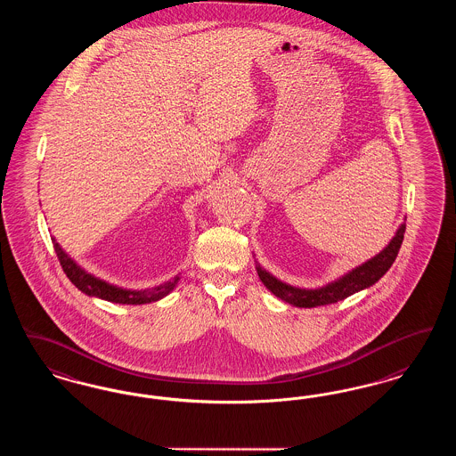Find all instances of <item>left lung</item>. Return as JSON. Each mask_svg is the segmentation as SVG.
<instances>
[{"mask_svg":"<svg viewBox=\"0 0 456 456\" xmlns=\"http://www.w3.org/2000/svg\"><path fill=\"white\" fill-rule=\"evenodd\" d=\"M403 232H405V224H402L397 234L379 255L368 259L362 266H356L343 278L329 283L322 289H317V290H305V289H297L292 285H287V283L276 280L273 274L263 270L259 265L256 266V270H257L261 281L265 283V287L270 292L276 295L278 298L292 304L295 307L310 309V307L336 304L339 300H345L353 293L371 287L373 283H377L382 278L383 274L388 272V268L394 265L395 257L399 255L402 240H403Z\"/></svg>","mask_w":456,"mask_h":456,"instance_id":"left-lung-1","label":"left lung"}]
</instances>
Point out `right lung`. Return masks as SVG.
<instances>
[{"label": "right lung", "instance_id": "add662e5", "mask_svg": "<svg viewBox=\"0 0 456 456\" xmlns=\"http://www.w3.org/2000/svg\"><path fill=\"white\" fill-rule=\"evenodd\" d=\"M53 244H54L55 255L59 257V263H61L64 273L73 281L77 290H81V292L86 293L90 297H98V298L115 302V304L141 305V304L156 302V300L163 298L167 293L171 292L176 287L178 280H180V276H175L171 281L156 287L154 290H144V292L124 290V289L110 285L100 278H94L93 274L86 273L83 268H79L73 259L61 249V246L55 242L54 237H53Z\"/></svg>", "mask_w": 456, "mask_h": 456}]
</instances>
